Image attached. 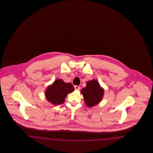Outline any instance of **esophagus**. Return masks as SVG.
<instances>
[{"mask_svg":"<svg viewBox=\"0 0 153 153\" xmlns=\"http://www.w3.org/2000/svg\"><path fill=\"white\" fill-rule=\"evenodd\" d=\"M74 88H75L76 90H79L80 89V87L79 86H78V85H75L74 86Z\"/></svg>","mask_w":153,"mask_h":153,"instance_id":"obj_1","label":"esophagus"}]
</instances>
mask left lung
<instances>
[{"mask_svg": "<svg viewBox=\"0 0 153 153\" xmlns=\"http://www.w3.org/2000/svg\"><path fill=\"white\" fill-rule=\"evenodd\" d=\"M104 90L96 80L89 81L86 87L83 88L81 93L83 95L85 104L89 107L99 104L103 97Z\"/></svg>", "mask_w": 153, "mask_h": 153, "instance_id": "1", "label": "left lung"}]
</instances>
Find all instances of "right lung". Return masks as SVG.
I'll use <instances>...</instances> for the list:
<instances>
[{
  "label": "right lung",
  "mask_w": 153,
  "mask_h": 153,
  "mask_svg": "<svg viewBox=\"0 0 153 153\" xmlns=\"http://www.w3.org/2000/svg\"><path fill=\"white\" fill-rule=\"evenodd\" d=\"M74 88L71 83H66L58 79L48 86L45 91V96L48 102L54 105H60L65 102L68 94L74 91Z\"/></svg>",
  "instance_id": "add662e5"
}]
</instances>
